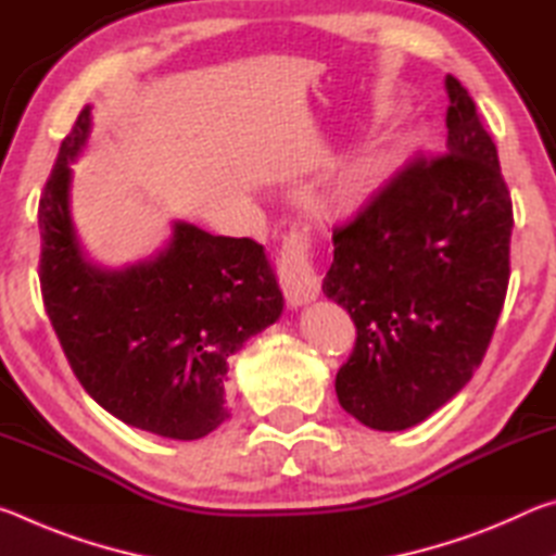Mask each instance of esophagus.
Segmentation results:
<instances>
[{
	"label": "esophagus",
	"instance_id": "1",
	"mask_svg": "<svg viewBox=\"0 0 556 556\" xmlns=\"http://www.w3.org/2000/svg\"><path fill=\"white\" fill-rule=\"evenodd\" d=\"M279 285L289 306L308 304L321 291V275L312 262V242L304 230L289 232L279 252Z\"/></svg>",
	"mask_w": 556,
	"mask_h": 556
}]
</instances>
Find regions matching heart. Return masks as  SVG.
I'll return each mask as SVG.
<instances>
[{
  "mask_svg": "<svg viewBox=\"0 0 556 556\" xmlns=\"http://www.w3.org/2000/svg\"><path fill=\"white\" fill-rule=\"evenodd\" d=\"M380 178H382V164H370L365 168H357V172L348 178L345 195L351 201H365L375 188H378Z\"/></svg>",
  "mask_w": 556,
  "mask_h": 556,
  "instance_id": "heart-1",
  "label": "heart"
}]
</instances>
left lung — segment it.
<instances>
[{
    "mask_svg": "<svg viewBox=\"0 0 556 556\" xmlns=\"http://www.w3.org/2000/svg\"><path fill=\"white\" fill-rule=\"evenodd\" d=\"M446 154L414 156L333 230L324 294L355 348L336 375L365 427L425 421L473 378L510 279L513 201L476 102L446 75Z\"/></svg>",
    "mask_w": 556,
    "mask_h": 556,
    "instance_id": "left-lung-1",
    "label": "left lung"
}]
</instances>
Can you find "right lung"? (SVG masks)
Here are the masks:
<instances>
[{"mask_svg":"<svg viewBox=\"0 0 556 556\" xmlns=\"http://www.w3.org/2000/svg\"><path fill=\"white\" fill-rule=\"evenodd\" d=\"M90 105L63 139L39 201L46 314L75 378L102 409L166 439H201L228 419L230 357L285 308L265 248L191 223L156 257L110 271L86 257L71 218V162Z\"/></svg>","mask_w":556,"mask_h":556,"instance_id":"add662e5","label":"right lung"}]
</instances>
